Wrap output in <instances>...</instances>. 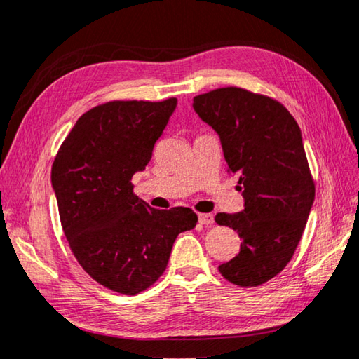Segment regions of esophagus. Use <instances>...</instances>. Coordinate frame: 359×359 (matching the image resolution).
Returning a JSON list of instances; mask_svg holds the SVG:
<instances>
[{
    "label": "esophagus",
    "mask_w": 359,
    "mask_h": 359,
    "mask_svg": "<svg viewBox=\"0 0 359 359\" xmlns=\"http://www.w3.org/2000/svg\"><path fill=\"white\" fill-rule=\"evenodd\" d=\"M198 222L203 226H210L215 222V218L211 213H198Z\"/></svg>",
    "instance_id": "esophagus-1"
}]
</instances>
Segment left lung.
I'll return each mask as SVG.
<instances>
[{"instance_id":"obj_1","label":"left lung","mask_w":359,"mask_h":359,"mask_svg":"<svg viewBox=\"0 0 359 359\" xmlns=\"http://www.w3.org/2000/svg\"><path fill=\"white\" fill-rule=\"evenodd\" d=\"M192 108L218 133L245 201L240 213L215 218L242 238L219 272L233 285L259 286L291 261L315 201L301 128L281 103L238 87L194 97Z\"/></svg>"}]
</instances>
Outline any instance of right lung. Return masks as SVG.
Here are the masks:
<instances>
[{"label": "right lung", "instance_id": "right-lung-1", "mask_svg": "<svg viewBox=\"0 0 359 359\" xmlns=\"http://www.w3.org/2000/svg\"><path fill=\"white\" fill-rule=\"evenodd\" d=\"M178 104L109 102L82 114L52 165L62 227L90 277L121 294H138L167 269L176 237L197 224L191 208H151L132 176L148 165Z\"/></svg>", "mask_w": 359, "mask_h": 359}]
</instances>
